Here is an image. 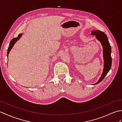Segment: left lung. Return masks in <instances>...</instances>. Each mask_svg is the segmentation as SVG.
I'll return each mask as SVG.
<instances>
[{
	"instance_id": "left-lung-1",
	"label": "left lung",
	"mask_w": 122,
	"mask_h": 122,
	"mask_svg": "<svg viewBox=\"0 0 122 122\" xmlns=\"http://www.w3.org/2000/svg\"><path fill=\"white\" fill-rule=\"evenodd\" d=\"M91 35L95 36L96 38L100 41L103 47V59H104V68L103 71L98 81L93 85H97L104 79L107 73L111 68L112 66V57H111V47L109 41L108 40L107 36L104 32L100 30H93Z\"/></svg>"
}]
</instances>
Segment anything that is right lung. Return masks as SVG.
<instances>
[{
  "label": "right lung",
  "mask_w": 122,
  "mask_h": 122,
  "mask_svg": "<svg viewBox=\"0 0 122 122\" xmlns=\"http://www.w3.org/2000/svg\"><path fill=\"white\" fill-rule=\"evenodd\" d=\"M22 35V33H20V34L18 35V37L12 39L11 41H10L9 46H8V50H7V58H8V55H9V53L10 52V50H11L12 49V48L13 46H14L15 43L18 40H19V39L20 38V37H21Z\"/></svg>",
  "instance_id": "obj_1"
}]
</instances>
